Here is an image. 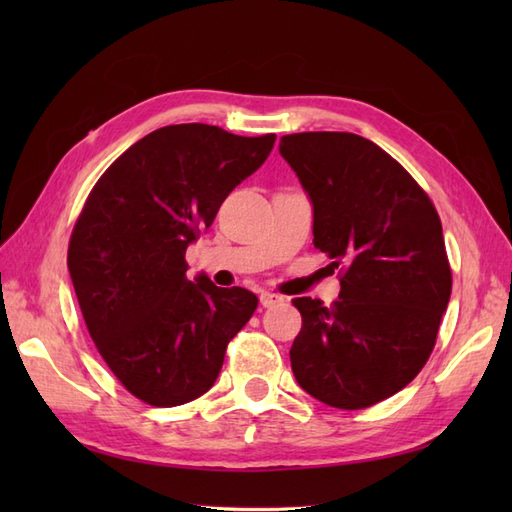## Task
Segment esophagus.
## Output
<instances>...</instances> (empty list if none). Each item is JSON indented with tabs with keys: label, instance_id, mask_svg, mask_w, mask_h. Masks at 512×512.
Returning <instances> with one entry per match:
<instances>
[{
	"label": "esophagus",
	"instance_id": "34e87169",
	"mask_svg": "<svg viewBox=\"0 0 512 512\" xmlns=\"http://www.w3.org/2000/svg\"><path fill=\"white\" fill-rule=\"evenodd\" d=\"M284 299L280 297V294H273V292H260V305L262 307H273L277 303H282Z\"/></svg>",
	"mask_w": 512,
	"mask_h": 512
}]
</instances>
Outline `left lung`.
Returning <instances> with one entry per match:
<instances>
[{
  "instance_id": "obj_1",
  "label": "left lung",
  "mask_w": 512,
  "mask_h": 512,
  "mask_svg": "<svg viewBox=\"0 0 512 512\" xmlns=\"http://www.w3.org/2000/svg\"><path fill=\"white\" fill-rule=\"evenodd\" d=\"M282 158L314 207V245L342 267L333 307L301 297L292 374L318 401L361 410L408 386L451 299L438 211L408 170L350 132L282 136Z\"/></svg>"
}]
</instances>
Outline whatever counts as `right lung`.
I'll return each mask as SVG.
<instances>
[{"instance_id":"right-lung-1","label":"right lung","mask_w":512,"mask_h":512,"mask_svg":"<svg viewBox=\"0 0 512 512\" xmlns=\"http://www.w3.org/2000/svg\"><path fill=\"white\" fill-rule=\"evenodd\" d=\"M275 134L207 123L147 134L106 168L74 224L68 269L104 363L149 406L207 393L258 297L188 280L185 250L224 198L269 158Z\"/></svg>"}]
</instances>
